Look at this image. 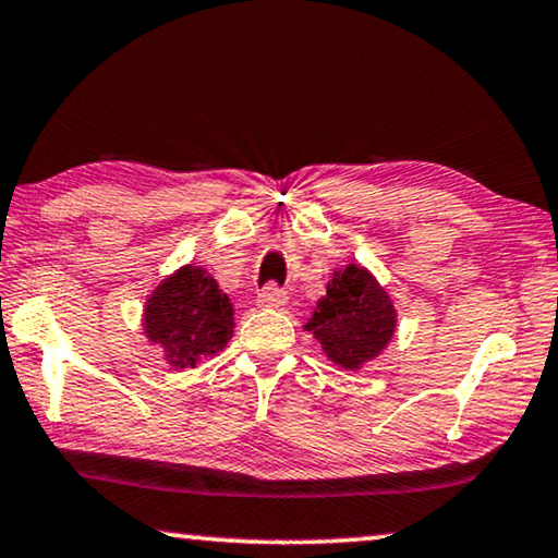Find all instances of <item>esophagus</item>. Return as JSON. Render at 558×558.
<instances>
[{
  "instance_id": "esophagus-1",
  "label": "esophagus",
  "mask_w": 558,
  "mask_h": 558,
  "mask_svg": "<svg viewBox=\"0 0 558 558\" xmlns=\"http://www.w3.org/2000/svg\"><path fill=\"white\" fill-rule=\"evenodd\" d=\"M286 301L288 293L278 288L276 282H270V286H265L260 293H257V305H263V308H280V305H286Z\"/></svg>"
}]
</instances>
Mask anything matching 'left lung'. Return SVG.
<instances>
[{"instance_id":"8db88e82","label":"left lung","mask_w":558,"mask_h":558,"mask_svg":"<svg viewBox=\"0 0 558 558\" xmlns=\"http://www.w3.org/2000/svg\"><path fill=\"white\" fill-rule=\"evenodd\" d=\"M397 326V311L372 272L347 265L333 272L316 311L305 328L316 336L326 356L343 368L361 364L381 354Z\"/></svg>"}]
</instances>
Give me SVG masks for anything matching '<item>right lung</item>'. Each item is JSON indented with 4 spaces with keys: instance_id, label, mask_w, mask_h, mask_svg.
I'll return each mask as SVG.
<instances>
[{
    "instance_id": "1",
    "label": "right lung",
    "mask_w": 558,
    "mask_h": 558,
    "mask_svg": "<svg viewBox=\"0 0 558 558\" xmlns=\"http://www.w3.org/2000/svg\"><path fill=\"white\" fill-rule=\"evenodd\" d=\"M234 311L217 280L199 265H184L148 298L144 331L159 343L169 366L186 368L215 356L232 339Z\"/></svg>"
}]
</instances>
